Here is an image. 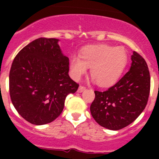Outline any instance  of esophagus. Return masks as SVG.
Returning <instances> with one entry per match:
<instances>
[{
    "label": "esophagus",
    "mask_w": 159,
    "mask_h": 159,
    "mask_svg": "<svg viewBox=\"0 0 159 159\" xmlns=\"http://www.w3.org/2000/svg\"><path fill=\"white\" fill-rule=\"evenodd\" d=\"M86 89V87H84V86H80L79 87V88H78V91H77V92H80H80H83L84 91V90Z\"/></svg>",
    "instance_id": "34e87169"
}]
</instances>
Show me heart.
I'll return each instance as SVG.
<instances>
[{
  "instance_id": "b5f03b06",
  "label": "heart",
  "mask_w": 159,
  "mask_h": 159,
  "mask_svg": "<svg viewBox=\"0 0 159 159\" xmlns=\"http://www.w3.org/2000/svg\"><path fill=\"white\" fill-rule=\"evenodd\" d=\"M127 63V54L122 47L107 44L88 46L82 50L80 57L72 56L70 60L71 75L79 80L91 67V75L99 86L116 84Z\"/></svg>"
}]
</instances>
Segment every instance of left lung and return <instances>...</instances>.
<instances>
[{"label":"left lung","instance_id":"8db88e82","mask_svg":"<svg viewBox=\"0 0 159 159\" xmlns=\"http://www.w3.org/2000/svg\"><path fill=\"white\" fill-rule=\"evenodd\" d=\"M131 66L123 78L105 92L95 91L90 107L97 123L118 130L135 120L143 111L151 90V76L146 60L136 52L131 56Z\"/></svg>","mask_w":159,"mask_h":159}]
</instances>
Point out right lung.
<instances>
[{
    "label": "right lung",
    "mask_w": 159,
    "mask_h": 159,
    "mask_svg": "<svg viewBox=\"0 0 159 159\" xmlns=\"http://www.w3.org/2000/svg\"><path fill=\"white\" fill-rule=\"evenodd\" d=\"M56 38H39L14 58L9 72V93L14 107L26 121L43 125L62 113L67 95L79 84L68 75L69 60Z\"/></svg>",
    "instance_id": "right-lung-1"
}]
</instances>
